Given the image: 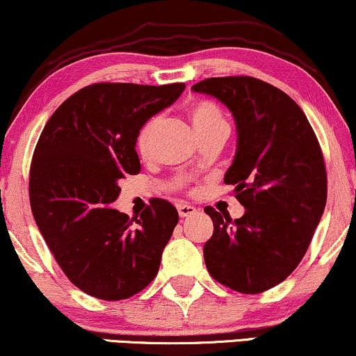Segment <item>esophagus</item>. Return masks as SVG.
<instances>
[{"mask_svg": "<svg viewBox=\"0 0 356 356\" xmlns=\"http://www.w3.org/2000/svg\"><path fill=\"white\" fill-rule=\"evenodd\" d=\"M177 211H179V215H181L182 218H186V217H191V215H195L197 213V209L193 205L181 204V205L177 207Z\"/></svg>", "mask_w": 356, "mask_h": 356, "instance_id": "34e87169", "label": "esophagus"}]
</instances>
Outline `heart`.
Wrapping results in <instances>:
<instances>
[{
	"instance_id": "b5f03b06",
	"label": "heart",
	"mask_w": 356,
	"mask_h": 356,
	"mask_svg": "<svg viewBox=\"0 0 356 356\" xmlns=\"http://www.w3.org/2000/svg\"><path fill=\"white\" fill-rule=\"evenodd\" d=\"M188 116L199 136L204 139L217 131H228V121L223 111L210 102H195L188 108ZM157 118L147 120L136 136V149L141 156H146L151 149L152 134L156 131Z\"/></svg>"
}]
</instances>
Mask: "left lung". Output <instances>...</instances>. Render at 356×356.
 Returning a JSON list of instances; mask_svg holds the SVG:
<instances>
[{"mask_svg":"<svg viewBox=\"0 0 356 356\" xmlns=\"http://www.w3.org/2000/svg\"><path fill=\"white\" fill-rule=\"evenodd\" d=\"M193 92L218 98L236 123L238 145L225 184L246 211L232 220L211 207L204 246L210 276L241 294L282 282L304 258L327 202V172L316 133L287 93L254 77H211Z\"/></svg>","mask_w":356,"mask_h":356,"instance_id":"8db88e82","label":"left lung"}]
</instances>
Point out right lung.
Returning a JSON list of instances; mask_svg holds the SVG:
<instances>
[{"label":"right lung","instance_id":"right-lung-1","mask_svg":"<svg viewBox=\"0 0 356 356\" xmlns=\"http://www.w3.org/2000/svg\"><path fill=\"white\" fill-rule=\"evenodd\" d=\"M184 83H93L54 111L35 145L29 200L49 250L85 294L121 300L159 271L179 213L156 199L129 218L111 209L118 182L141 170L136 136L151 116L181 97Z\"/></svg>","mask_w":356,"mask_h":356}]
</instances>
